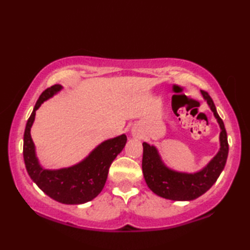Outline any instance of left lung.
<instances>
[{
    "label": "left lung",
    "mask_w": 250,
    "mask_h": 250,
    "mask_svg": "<svg viewBox=\"0 0 250 250\" xmlns=\"http://www.w3.org/2000/svg\"><path fill=\"white\" fill-rule=\"evenodd\" d=\"M201 93L214 113L221 129L219 136L220 149L204 168L196 173L188 174L173 171L166 167L157 148L143 143L142 168L145 182L152 192L161 198L173 201H191L199 198L216 183L225 168L229 144L224 121L217 113L216 106L209 94L203 90Z\"/></svg>",
    "instance_id": "left-lung-1"
}]
</instances>
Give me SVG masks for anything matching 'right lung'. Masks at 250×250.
Masks as SVG:
<instances>
[{
  "label": "right lung",
  "instance_id": "right-lung-1",
  "mask_svg": "<svg viewBox=\"0 0 250 250\" xmlns=\"http://www.w3.org/2000/svg\"><path fill=\"white\" fill-rule=\"evenodd\" d=\"M61 89V84H54L47 88L37 100L23 134L24 164L31 179L51 199L63 204H83L93 200L104 188L110 164L124 149L126 136L122 134L101 143L86 159L73 167L60 169L42 167L35 155V146L30 134L31 126L35 111L42 103Z\"/></svg>",
  "mask_w": 250,
  "mask_h": 250
}]
</instances>
